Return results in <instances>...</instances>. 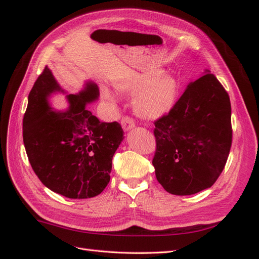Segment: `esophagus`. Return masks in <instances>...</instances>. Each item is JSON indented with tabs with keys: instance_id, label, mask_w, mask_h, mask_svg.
<instances>
[{
	"instance_id": "1",
	"label": "esophagus",
	"mask_w": 259,
	"mask_h": 259,
	"mask_svg": "<svg viewBox=\"0 0 259 259\" xmlns=\"http://www.w3.org/2000/svg\"><path fill=\"white\" fill-rule=\"evenodd\" d=\"M121 125L124 131H130L131 128L135 127V123L133 121L130 116H124L121 120Z\"/></svg>"
}]
</instances>
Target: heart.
Returning <instances> with one entry per match:
<instances>
[{"label":"heart","instance_id":"1","mask_svg":"<svg viewBox=\"0 0 259 259\" xmlns=\"http://www.w3.org/2000/svg\"><path fill=\"white\" fill-rule=\"evenodd\" d=\"M116 92L135 95L133 107L136 114L146 120H156L166 115L176 104L179 85L174 76L152 73L132 72L113 83ZM103 97L113 101V94L107 88L101 89Z\"/></svg>","mask_w":259,"mask_h":259}]
</instances>
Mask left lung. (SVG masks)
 I'll return each mask as SVG.
<instances>
[{"label":"left lung","mask_w":259,"mask_h":259,"mask_svg":"<svg viewBox=\"0 0 259 259\" xmlns=\"http://www.w3.org/2000/svg\"><path fill=\"white\" fill-rule=\"evenodd\" d=\"M152 164L167 192L190 195L211 187L232 143L228 93L208 70L190 82L173 109L154 122Z\"/></svg>","instance_id":"8db88e82"}]
</instances>
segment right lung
<instances>
[{
  "label": "right lung",
  "instance_id": "add662e5",
  "mask_svg": "<svg viewBox=\"0 0 259 259\" xmlns=\"http://www.w3.org/2000/svg\"><path fill=\"white\" fill-rule=\"evenodd\" d=\"M64 92L45 67L28 97L22 136L29 162L42 184L69 199L96 197L110 182L112 158L123 140L117 122H100L88 109L99 96L88 82L82 92L67 96L69 107L57 111L49 104Z\"/></svg>",
  "mask_w": 259,
  "mask_h": 259
}]
</instances>
